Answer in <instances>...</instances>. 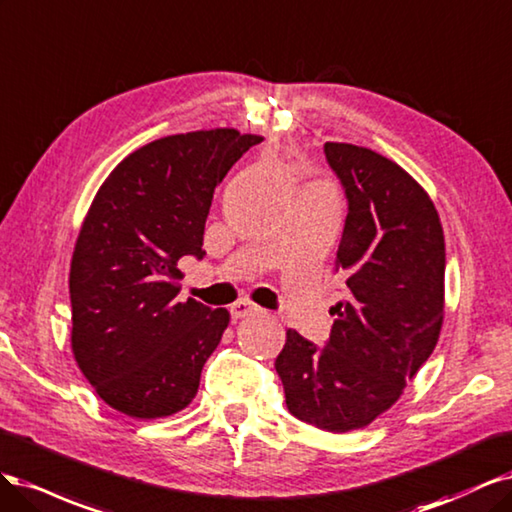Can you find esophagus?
<instances>
[{
  "mask_svg": "<svg viewBox=\"0 0 512 512\" xmlns=\"http://www.w3.org/2000/svg\"><path fill=\"white\" fill-rule=\"evenodd\" d=\"M255 312H259V306L257 304H253V302H249V300H240V302H236L234 306H232V317L238 321V319H244V317H249V315H255Z\"/></svg>",
  "mask_w": 512,
  "mask_h": 512,
  "instance_id": "34e87169",
  "label": "esophagus"
}]
</instances>
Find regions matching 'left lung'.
Masks as SVG:
<instances>
[{
	"label": "left lung",
	"mask_w": 512,
	"mask_h": 512,
	"mask_svg": "<svg viewBox=\"0 0 512 512\" xmlns=\"http://www.w3.org/2000/svg\"><path fill=\"white\" fill-rule=\"evenodd\" d=\"M349 200L338 270L349 289L332 334L295 329L276 357L287 408L319 430H361L400 400L436 349L444 321V232L427 191L366 146L325 142Z\"/></svg>",
	"instance_id": "8db88e82"
}]
</instances>
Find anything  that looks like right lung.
<instances>
[{"instance_id": "1", "label": "right lung", "mask_w": 512, "mask_h": 512, "mask_svg": "<svg viewBox=\"0 0 512 512\" xmlns=\"http://www.w3.org/2000/svg\"><path fill=\"white\" fill-rule=\"evenodd\" d=\"M263 138L234 127L159 138L97 189L70 263L72 353L95 393L131 419L187 408L229 325L178 302V261L202 257L214 187Z\"/></svg>"}]
</instances>
